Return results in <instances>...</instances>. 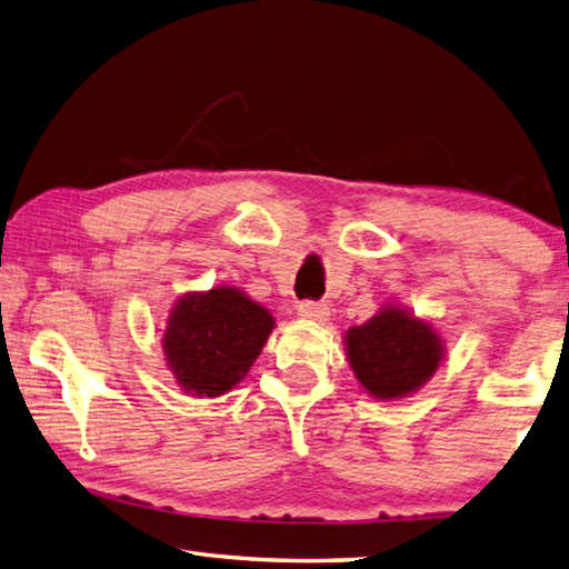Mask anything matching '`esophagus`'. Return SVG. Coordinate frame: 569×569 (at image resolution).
<instances>
[{"label": "esophagus", "mask_w": 569, "mask_h": 569, "mask_svg": "<svg viewBox=\"0 0 569 569\" xmlns=\"http://www.w3.org/2000/svg\"><path fill=\"white\" fill-rule=\"evenodd\" d=\"M298 316L308 318V320H316V322H325L330 318V308L325 303H316V300H300Z\"/></svg>", "instance_id": "obj_1"}]
</instances>
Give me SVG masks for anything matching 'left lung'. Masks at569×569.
<instances>
[{
	"label": "left lung",
	"instance_id": "left-lung-1",
	"mask_svg": "<svg viewBox=\"0 0 569 569\" xmlns=\"http://www.w3.org/2000/svg\"><path fill=\"white\" fill-rule=\"evenodd\" d=\"M349 367L377 398H401L426 383L442 359V340L406 310L383 308L347 332Z\"/></svg>",
	"mask_w": 569,
	"mask_h": 569
}]
</instances>
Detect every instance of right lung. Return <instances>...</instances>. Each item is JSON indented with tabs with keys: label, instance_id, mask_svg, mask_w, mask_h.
Returning a JSON list of instances; mask_svg holds the SVG:
<instances>
[{
	"label": "right lung",
	"instance_id": "obj_1",
	"mask_svg": "<svg viewBox=\"0 0 569 569\" xmlns=\"http://www.w3.org/2000/svg\"><path fill=\"white\" fill-rule=\"evenodd\" d=\"M271 330V312L237 288L186 293L166 325L168 369L190 396H222L247 377Z\"/></svg>",
	"mask_w": 569,
	"mask_h": 569
}]
</instances>
